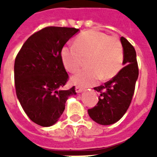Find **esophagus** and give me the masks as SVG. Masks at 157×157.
<instances>
[{
    "label": "esophagus",
    "instance_id": "esophagus-1",
    "mask_svg": "<svg viewBox=\"0 0 157 157\" xmlns=\"http://www.w3.org/2000/svg\"><path fill=\"white\" fill-rule=\"evenodd\" d=\"M84 90L83 87H81V86H76V93H81L82 91Z\"/></svg>",
    "mask_w": 157,
    "mask_h": 157
}]
</instances>
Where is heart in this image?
<instances>
[{"mask_svg": "<svg viewBox=\"0 0 157 157\" xmlns=\"http://www.w3.org/2000/svg\"><path fill=\"white\" fill-rule=\"evenodd\" d=\"M75 45H65L61 58L65 68L74 72L87 59L88 67L75 73L71 81L80 86L94 85L98 80H109L117 76L123 66L124 50L117 36H108L98 31L84 32L75 40Z\"/></svg>", "mask_w": 157, "mask_h": 157, "instance_id": "b5f03b06", "label": "heart"}]
</instances>
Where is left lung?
<instances>
[{
  "label": "left lung",
  "mask_w": 157,
  "mask_h": 157,
  "mask_svg": "<svg viewBox=\"0 0 157 157\" xmlns=\"http://www.w3.org/2000/svg\"><path fill=\"white\" fill-rule=\"evenodd\" d=\"M125 65L104 85L94 87L100 93L96 106L88 109L89 116L98 124L107 125L118 121L129 108L139 76L136 51L124 37H121Z\"/></svg>",
  "instance_id": "left-lung-1"
}]
</instances>
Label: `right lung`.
<instances>
[{"label":"right lung","instance_id":"right-lung-1","mask_svg":"<svg viewBox=\"0 0 157 157\" xmlns=\"http://www.w3.org/2000/svg\"><path fill=\"white\" fill-rule=\"evenodd\" d=\"M78 28L46 27L31 36L14 62L16 94L28 117L40 126L55 124L65 109L75 86L63 87L68 81L61 58L67 41Z\"/></svg>","mask_w":157,"mask_h":157}]
</instances>
